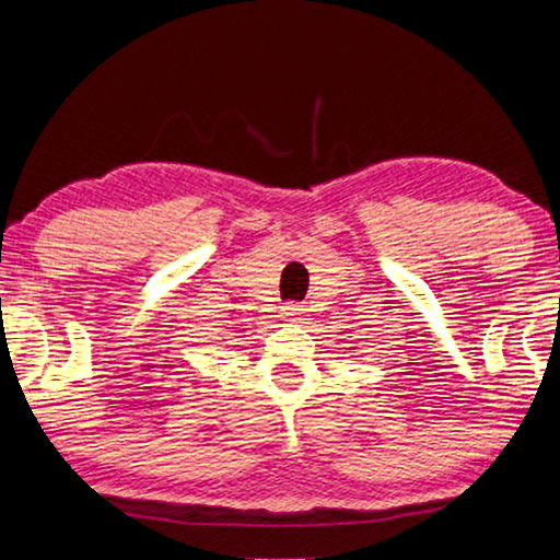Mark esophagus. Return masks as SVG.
I'll list each match as a JSON object with an SVG mask.
<instances>
[{
	"label": "esophagus",
	"instance_id": "34e87169",
	"mask_svg": "<svg viewBox=\"0 0 560 560\" xmlns=\"http://www.w3.org/2000/svg\"><path fill=\"white\" fill-rule=\"evenodd\" d=\"M281 314H283V319H287V322H302V319H304V314H306V310H304L302 304L289 302V304H283Z\"/></svg>",
	"mask_w": 560,
	"mask_h": 560
}]
</instances>
